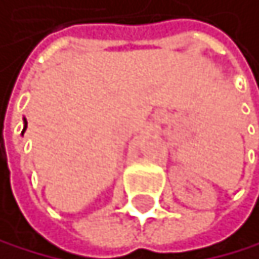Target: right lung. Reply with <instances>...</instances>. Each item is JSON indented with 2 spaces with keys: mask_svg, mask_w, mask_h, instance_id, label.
<instances>
[{
  "mask_svg": "<svg viewBox=\"0 0 259 259\" xmlns=\"http://www.w3.org/2000/svg\"><path fill=\"white\" fill-rule=\"evenodd\" d=\"M25 130H27V120H25V117H24V130H22V135L25 133Z\"/></svg>",
  "mask_w": 259,
  "mask_h": 259,
  "instance_id": "add662e5",
  "label": "right lung"
}]
</instances>
